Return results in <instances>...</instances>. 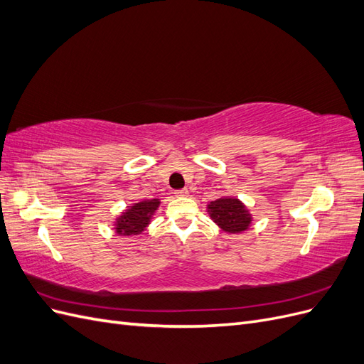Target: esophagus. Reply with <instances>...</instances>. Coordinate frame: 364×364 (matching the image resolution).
<instances>
[{"mask_svg": "<svg viewBox=\"0 0 364 364\" xmlns=\"http://www.w3.org/2000/svg\"><path fill=\"white\" fill-rule=\"evenodd\" d=\"M174 196L185 197V196H188V190H186V188H183V190H176V191H174Z\"/></svg>", "mask_w": 364, "mask_h": 364, "instance_id": "esophagus-1", "label": "esophagus"}]
</instances>
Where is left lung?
Masks as SVG:
<instances>
[{"label":"left lung","instance_id":"obj_1","mask_svg":"<svg viewBox=\"0 0 364 364\" xmlns=\"http://www.w3.org/2000/svg\"><path fill=\"white\" fill-rule=\"evenodd\" d=\"M208 213L213 222L228 234L243 232L252 223L249 209L235 197H220L208 205Z\"/></svg>","mask_w":364,"mask_h":364}]
</instances>
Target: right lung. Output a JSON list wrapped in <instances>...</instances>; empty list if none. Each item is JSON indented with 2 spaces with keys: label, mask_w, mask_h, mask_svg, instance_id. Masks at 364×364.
Returning a JSON list of instances; mask_svg holds the SVG:
<instances>
[{
  "label": "right lung",
  "mask_w": 364,
  "mask_h": 364,
  "mask_svg": "<svg viewBox=\"0 0 364 364\" xmlns=\"http://www.w3.org/2000/svg\"><path fill=\"white\" fill-rule=\"evenodd\" d=\"M159 203V199H150L127 206L124 213H121L115 220V232L123 237L141 234L149 226L151 215L155 214Z\"/></svg>",
  "instance_id": "right-lung-1"
}]
</instances>
